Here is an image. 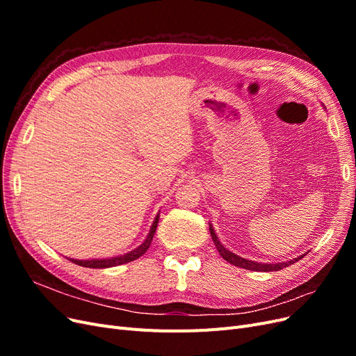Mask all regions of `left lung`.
Instances as JSON below:
<instances>
[{"mask_svg":"<svg viewBox=\"0 0 356 356\" xmlns=\"http://www.w3.org/2000/svg\"><path fill=\"white\" fill-rule=\"evenodd\" d=\"M209 232H211V236H212V241H213L215 246H217V250H218L220 255L224 258V260L229 261V263L233 264V266H238V267H242V268H248V270H254V272H276V270H282L284 267H288V266H291V264H294L296 261H298V260H301V258H303V255H301V257L294 258V260L284 261V263H276V264L251 261V260H246V258H242V257H239V255H236V254L230 252L229 250H225V248L221 245V242L218 241L217 234H215V232H213L211 224H209Z\"/></svg>","mask_w":356,"mask_h":356,"instance_id":"obj_1","label":"left lung"}]
</instances>
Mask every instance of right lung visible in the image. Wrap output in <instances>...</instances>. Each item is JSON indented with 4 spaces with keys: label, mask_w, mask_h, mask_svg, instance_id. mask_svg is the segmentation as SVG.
I'll return each instance as SVG.
<instances>
[{
    "label": "right lung",
    "mask_w": 356,
    "mask_h": 356,
    "mask_svg": "<svg viewBox=\"0 0 356 356\" xmlns=\"http://www.w3.org/2000/svg\"><path fill=\"white\" fill-rule=\"evenodd\" d=\"M157 222H159V213L157 217L152 225V230H149L147 239L139 245L138 248H135L134 251L127 252L124 255H120V257H113V258H102V260H74V258H68L70 261L79 264V266H83V267H90V268H106V267H114V266H120V264H126V263H131L134 260H136V258H139L141 255H144L147 252V250L149 248V245H152V241H153V236L156 233V229H157Z\"/></svg>",
    "instance_id": "obj_1"
}]
</instances>
